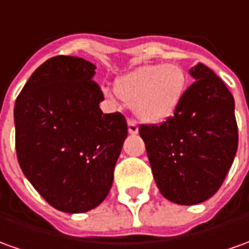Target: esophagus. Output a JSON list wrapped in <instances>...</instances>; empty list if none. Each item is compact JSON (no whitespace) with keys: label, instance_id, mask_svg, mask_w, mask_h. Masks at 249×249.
<instances>
[{"label":"esophagus","instance_id":"obj_1","mask_svg":"<svg viewBox=\"0 0 249 249\" xmlns=\"http://www.w3.org/2000/svg\"><path fill=\"white\" fill-rule=\"evenodd\" d=\"M128 132H129L131 135H136L139 132L138 124H136L135 120H128Z\"/></svg>","mask_w":249,"mask_h":249}]
</instances>
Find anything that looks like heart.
<instances>
[{"label": "heart", "instance_id": "heart-1", "mask_svg": "<svg viewBox=\"0 0 249 249\" xmlns=\"http://www.w3.org/2000/svg\"><path fill=\"white\" fill-rule=\"evenodd\" d=\"M187 87V73L177 64L139 67L118 77L114 86L117 95L132 103L136 117L151 124L163 123L173 116L181 105Z\"/></svg>", "mask_w": 249, "mask_h": 249}]
</instances>
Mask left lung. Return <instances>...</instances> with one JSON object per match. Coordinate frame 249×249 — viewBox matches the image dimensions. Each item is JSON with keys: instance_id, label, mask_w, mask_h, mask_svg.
I'll use <instances>...</instances> for the list:
<instances>
[{"instance_id": "left-lung-1", "label": "left lung", "mask_w": 249, "mask_h": 249, "mask_svg": "<svg viewBox=\"0 0 249 249\" xmlns=\"http://www.w3.org/2000/svg\"><path fill=\"white\" fill-rule=\"evenodd\" d=\"M180 107L160 125H140L139 133L155 182L170 202L192 206L222 185L237 153L234 99L209 67L197 64Z\"/></svg>"}]
</instances>
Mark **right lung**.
<instances>
[{"mask_svg": "<svg viewBox=\"0 0 249 249\" xmlns=\"http://www.w3.org/2000/svg\"><path fill=\"white\" fill-rule=\"evenodd\" d=\"M95 65L71 55L43 62L15 103L16 154L27 180L54 209L86 213L105 200L128 135L121 113L103 114Z\"/></svg>", "mask_w": 249, "mask_h": 249, "instance_id": "1", "label": "right lung"}]
</instances>
